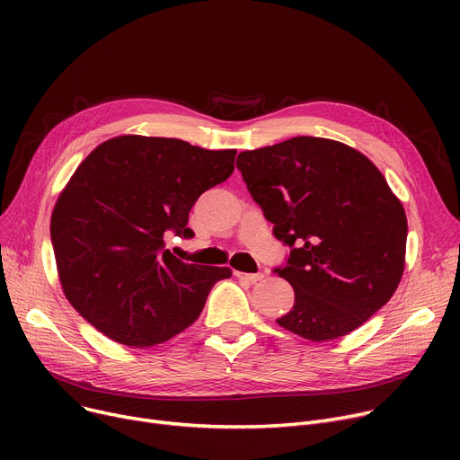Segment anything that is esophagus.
I'll return each mask as SVG.
<instances>
[{
    "instance_id": "34e87169",
    "label": "esophagus",
    "mask_w": 460,
    "mask_h": 460,
    "mask_svg": "<svg viewBox=\"0 0 460 460\" xmlns=\"http://www.w3.org/2000/svg\"><path fill=\"white\" fill-rule=\"evenodd\" d=\"M236 278L244 279V281H248V283H257V281H261V279H262V274H261V272H257V274H244V272H236Z\"/></svg>"
}]
</instances>
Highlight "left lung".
<instances>
[{
  "instance_id": "obj_1",
  "label": "left lung",
  "mask_w": 460,
  "mask_h": 460,
  "mask_svg": "<svg viewBox=\"0 0 460 460\" xmlns=\"http://www.w3.org/2000/svg\"><path fill=\"white\" fill-rule=\"evenodd\" d=\"M236 167L291 248L274 272L295 288L276 323L309 341H330L364 324L402 278L406 214L378 167L345 143L298 136L244 151Z\"/></svg>"
}]
</instances>
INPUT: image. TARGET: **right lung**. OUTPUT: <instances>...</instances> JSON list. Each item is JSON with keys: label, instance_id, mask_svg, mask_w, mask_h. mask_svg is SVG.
<instances>
[{"label": "right lung", "instance_id": "1", "mask_svg": "<svg viewBox=\"0 0 460 460\" xmlns=\"http://www.w3.org/2000/svg\"><path fill=\"white\" fill-rule=\"evenodd\" d=\"M234 149L207 151L175 137L119 136L70 177L50 234L66 300L110 340L153 347L196 321L227 267H203L165 250L167 233L191 238L188 214L229 179Z\"/></svg>", "mask_w": 460, "mask_h": 460}]
</instances>
